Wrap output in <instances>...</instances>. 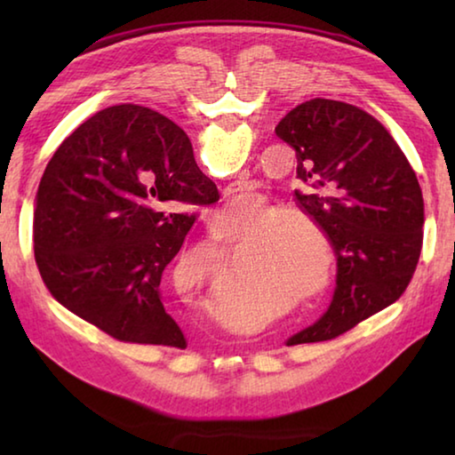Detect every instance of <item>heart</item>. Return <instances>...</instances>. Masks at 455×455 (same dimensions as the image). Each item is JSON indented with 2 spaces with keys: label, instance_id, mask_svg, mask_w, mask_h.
I'll return each instance as SVG.
<instances>
[{
  "label": "heart",
  "instance_id": "1",
  "mask_svg": "<svg viewBox=\"0 0 455 455\" xmlns=\"http://www.w3.org/2000/svg\"><path fill=\"white\" fill-rule=\"evenodd\" d=\"M257 200L249 192L227 200L214 212L212 225L230 228L243 222ZM238 245L235 289L241 299L263 297L268 309L281 313L295 303H307L329 287L333 275V251L317 220L295 209L260 200L252 217L220 241L222 260ZM217 265H222L217 260ZM200 307L214 309L217 299L200 295ZM228 303H235L228 297Z\"/></svg>",
  "mask_w": 455,
  "mask_h": 455
}]
</instances>
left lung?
Masks as SVG:
<instances>
[{
    "label": "left lung",
    "instance_id": "1",
    "mask_svg": "<svg viewBox=\"0 0 455 455\" xmlns=\"http://www.w3.org/2000/svg\"><path fill=\"white\" fill-rule=\"evenodd\" d=\"M295 148L299 204L337 255L327 313L287 345L329 341L395 303L423 244V196L413 168L379 120L353 104L313 98L275 128Z\"/></svg>",
    "mask_w": 455,
    "mask_h": 455
}]
</instances>
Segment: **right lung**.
<instances>
[{"label":"right lung","mask_w":455,"mask_h":455,"mask_svg":"<svg viewBox=\"0 0 455 455\" xmlns=\"http://www.w3.org/2000/svg\"><path fill=\"white\" fill-rule=\"evenodd\" d=\"M219 190L180 126L150 108L94 114L60 144L36 195V265L52 297L118 341L187 347L160 281Z\"/></svg>","instance_id":"add662e5"}]
</instances>
